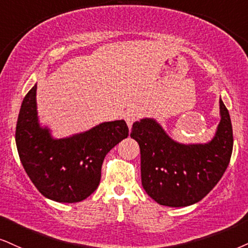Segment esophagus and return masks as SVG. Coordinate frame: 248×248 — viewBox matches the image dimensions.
<instances>
[{
  "label": "esophagus",
  "instance_id": "obj_1",
  "mask_svg": "<svg viewBox=\"0 0 248 248\" xmlns=\"http://www.w3.org/2000/svg\"><path fill=\"white\" fill-rule=\"evenodd\" d=\"M123 117L125 119V122H126L127 126H129L131 129L134 122H136L137 118H138V114H137L134 110H127V111L123 115Z\"/></svg>",
  "mask_w": 248,
  "mask_h": 248
}]
</instances>
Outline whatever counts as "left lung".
I'll return each mask as SVG.
<instances>
[{"instance_id":"1","label":"left lung","mask_w":248,"mask_h":248,"mask_svg":"<svg viewBox=\"0 0 248 248\" xmlns=\"http://www.w3.org/2000/svg\"><path fill=\"white\" fill-rule=\"evenodd\" d=\"M221 122L212 141L182 145L168 137L154 119L133 123L131 138L141 154V183L162 206L186 207L203 199L222 178L230 162L233 133L227 107L219 100Z\"/></svg>"}]
</instances>
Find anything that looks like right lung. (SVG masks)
<instances>
[{"mask_svg":"<svg viewBox=\"0 0 248 248\" xmlns=\"http://www.w3.org/2000/svg\"><path fill=\"white\" fill-rule=\"evenodd\" d=\"M36 85L21 103L16 145L27 176L44 197L57 202H79L100 184L106 155L127 138L125 121L106 122L71 138L54 140L36 116Z\"/></svg>","mask_w":248,"mask_h":248,"instance_id":"1","label":"right lung"}]
</instances>
